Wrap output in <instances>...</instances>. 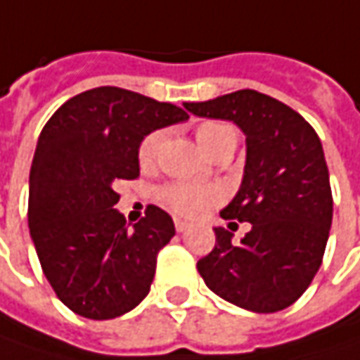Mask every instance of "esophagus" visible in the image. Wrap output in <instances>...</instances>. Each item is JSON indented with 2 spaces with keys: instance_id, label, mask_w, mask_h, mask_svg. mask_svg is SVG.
Here are the masks:
<instances>
[{
  "instance_id": "esophagus-1",
  "label": "esophagus",
  "mask_w": 360,
  "mask_h": 360,
  "mask_svg": "<svg viewBox=\"0 0 360 360\" xmlns=\"http://www.w3.org/2000/svg\"><path fill=\"white\" fill-rule=\"evenodd\" d=\"M175 230H177V232H185V230H189V224L177 218V220H175Z\"/></svg>"
}]
</instances>
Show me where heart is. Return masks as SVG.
I'll use <instances>...</instances> for the list:
<instances>
[{"mask_svg":"<svg viewBox=\"0 0 360 360\" xmlns=\"http://www.w3.org/2000/svg\"><path fill=\"white\" fill-rule=\"evenodd\" d=\"M228 138H236V134H234L232 126H228L224 122H203L195 130V140L205 155H212ZM162 140H165L162 132H153L142 140L140 150H138V159L144 167L155 162ZM160 200L169 210H173L179 216L198 218L203 212H207L210 207H214L216 203L222 201V191L218 187H210V185L175 183V185H167L160 191Z\"/></svg>","mask_w":360,"mask_h":360,"instance_id":"b5f03b06","label":"heart"}]
</instances>
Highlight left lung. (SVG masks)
<instances>
[{"label": "left lung", "mask_w": 360, "mask_h": 360, "mask_svg": "<svg viewBox=\"0 0 360 360\" xmlns=\"http://www.w3.org/2000/svg\"><path fill=\"white\" fill-rule=\"evenodd\" d=\"M185 108L234 122L246 136L243 181L220 216L248 222L250 230L234 243L232 232L214 228L216 246L198 261V271L234 306L257 314L285 309L318 273L332 226L322 142L297 112L252 89Z\"/></svg>", "instance_id": "obj_1"}]
</instances>
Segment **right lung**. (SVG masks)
I'll use <instances>...</instances> for the list:
<instances>
[{
	"mask_svg": "<svg viewBox=\"0 0 360 360\" xmlns=\"http://www.w3.org/2000/svg\"><path fill=\"white\" fill-rule=\"evenodd\" d=\"M189 120L179 105L120 87L63 103L42 128L30 169L28 226L56 297L89 320L117 318L148 295L157 255L175 236L157 205L132 228L114 185L140 175L150 132Z\"/></svg>",
	"mask_w": 360,
	"mask_h": 360,
	"instance_id": "right-lung-1",
	"label": "right lung"
}]
</instances>
